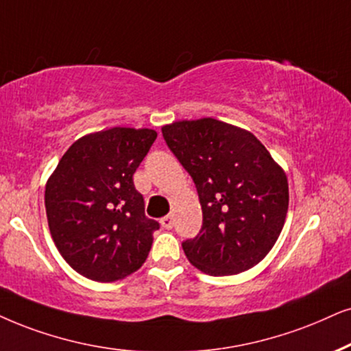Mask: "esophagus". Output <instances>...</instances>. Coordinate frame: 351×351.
I'll return each instance as SVG.
<instances>
[{
  "label": "esophagus",
  "mask_w": 351,
  "mask_h": 351,
  "mask_svg": "<svg viewBox=\"0 0 351 351\" xmlns=\"http://www.w3.org/2000/svg\"><path fill=\"white\" fill-rule=\"evenodd\" d=\"M160 223H162V227H163V228H167V230L173 228V219H171V215L163 217V219L160 220Z\"/></svg>",
  "instance_id": "esophagus-1"
}]
</instances>
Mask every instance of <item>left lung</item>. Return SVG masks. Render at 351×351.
Returning a JSON list of instances; mask_svg holds the SVG:
<instances>
[{"mask_svg": "<svg viewBox=\"0 0 351 351\" xmlns=\"http://www.w3.org/2000/svg\"><path fill=\"white\" fill-rule=\"evenodd\" d=\"M196 184L202 228L183 241L189 263L214 277L254 267L272 250L288 210L285 171L252 132L201 118L162 128Z\"/></svg>", "mask_w": 351, "mask_h": 351, "instance_id": "obj_1", "label": "left lung"}]
</instances>
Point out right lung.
<instances>
[{
	"instance_id": "obj_1",
	"label": "right lung",
	"mask_w": 351,
	"mask_h": 351,
	"mask_svg": "<svg viewBox=\"0 0 351 351\" xmlns=\"http://www.w3.org/2000/svg\"><path fill=\"white\" fill-rule=\"evenodd\" d=\"M154 130L112 128L77 139L47 181L45 208L64 261L95 282L121 280L147 259L158 221L144 214L132 175Z\"/></svg>"
}]
</instances>
